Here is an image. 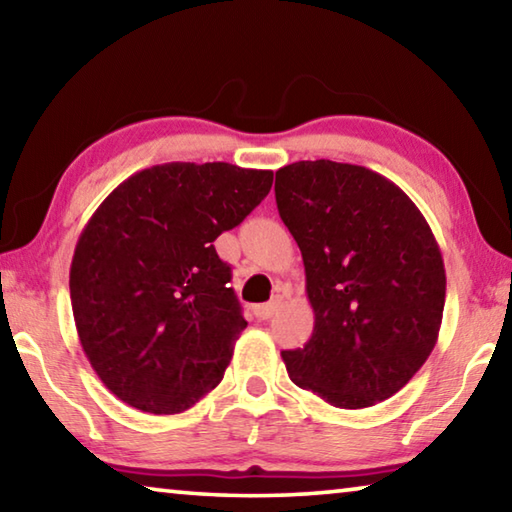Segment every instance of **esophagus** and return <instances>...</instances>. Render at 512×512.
<instances>
[{"instance_id": "obj_1", "label": "esophagus", "mask_w": 512, "mask_h": 512, "mask_svg": "<svg viewBox=\"0 0 512 512\" xmlns=\"http://www.w3.org/2000/svg\"><path fill=\"white\" fill-rule=\"evenodd\" d=\"M280 307H282V300L275 298V300H271V302H266V305L253 307V314H255L259 320H268Z\"/></svg>"}]
</instances>
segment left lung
Segmentation results:
<instances>
[{"label":"left lung","instance_id":"8db88e82","mask_svg":"<svg viewBox=\"0 0 512 512\" xmlns=\"http://www.w3.org/2000/svg\"><path fill=\"white\" fill-rule=\"evenodd\" d=\"M275 201L305 262L316 323L284 350L293 384L339 409L395 395L429 359L445 307V264L400 187L359 164L302 160L275 173Z\"/></svg>","mask_w":512,"mask_h":512}]
</instances>
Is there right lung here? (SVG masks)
Segmentation results:
<instances>
[{"label": "right lung", "instance_id": "1", "mask_svg": "<svg viewBox=\"0 0 512 512\" xmlns=\"http://www.w3.org/2000/svg\"><path fill=\"white\" fill-rule=\"evenodd\" d=\"M273 171L167 162L112 189L69 268L76 332L112 395L183 413L219 386L246 329L214 239L271 192Z\"/></svg>", "mask_w": 512, "mask_h": 512}]
</instances>
